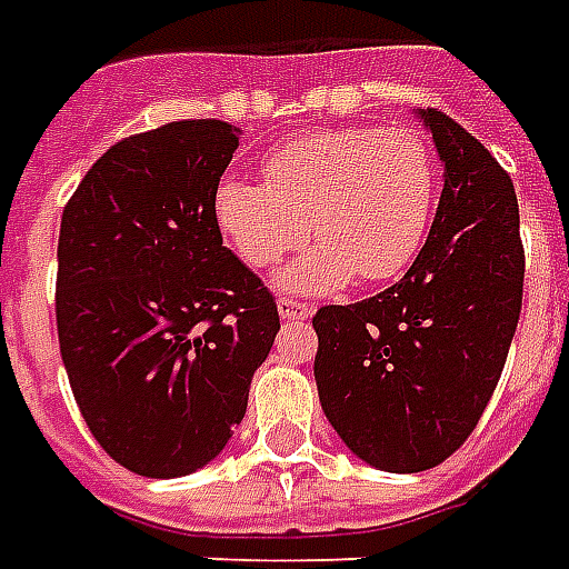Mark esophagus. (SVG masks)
<instances>
[{
  "mask_svg": "<svg viewBox=\"0 0 569 569\" xmlns=\"http://www.w3.org/2000/svg\"><path fill=\"white\" fill-rule=\"evenodd\" d=\"M311 306L302 300H290V297H281L279 300V318L281 320H306L311 318Z\"/></svg>",
  "mask_w": 569,
  "mask_h": 569,
  "instance_id": "esophagus-1",
  "label": "esophagus"
}]
</instances>
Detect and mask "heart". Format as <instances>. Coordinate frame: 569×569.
Instances as JSON below:
<instances>
[{
	"label": "heart",
	"instance_id": "1",
	"mask_svg": "<svg viewBox=\"0 0 569 569\" xmlns=\"http://www.w3.org/2000/svg\"><path fill=\"white\" fill-rule=\"evenodd\" d=\"M438 194L431 149L408 128H320L281 143L263 182L228 177L216 188V224L251 267H272L315 237L318 246L279 276L284 290L396 279L417 258Z\"/></svg>",
	"mask_w": 569,
	"mask_h": 569
}]
</instances>
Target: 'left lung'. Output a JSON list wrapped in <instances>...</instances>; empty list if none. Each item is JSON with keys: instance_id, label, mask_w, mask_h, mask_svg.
<instances>
[{"instance_id": "left-lung-1", "label": "left lung", "mask_w": 569, "mask_h": 569, "mask_svg": "<svg viewBox=\"0 0 569 569\" xmlns=\"http://www.w3.org/2000/svg\"><path fill=\"white\" fill-rule=\"evenodd\" d=\"M443 168L429 239L371 300L323 306L315 383L345 447L371 468L441 465L480 422L522 311L525 251L507 170L441 110H413Z\"/></svg>"}]
</instances>
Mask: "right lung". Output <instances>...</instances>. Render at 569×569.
Masks as SVG:
<instances>
[{
    "label": "right lung",
    "instance_id": "add662e5",
    "mask_svg": "<svg viewBox=\"0 0 569 569\" xmlns=\"http://www.w3.org/2000/svg\"><path fill=\"white\" fill-rule=\"evenodd\" d=\"M239 134L182 119L119 140L62 212L57 330L71 392L107 456L152 480L228 447L279 332L272 293L216 224Z\"/></svg>",
    "mask_w": 569,
    "mask_h": 569
}]
</instances>
